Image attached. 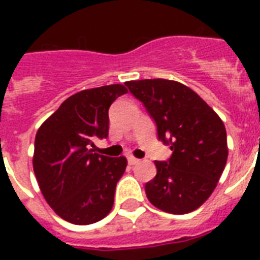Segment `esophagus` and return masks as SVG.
<instances>
[{"instance_id": "34e87169", "label": "esophagus", "mask_w": 260, "mask_h": 260, "mask_svg": "<svg viewBox=\"0 0 260 260\" xmlns=\"http://www.w3.org/2000/svg\"><path fill=\"white\" fill-rule=\"evenodd\" d=\"M139 162H140V160H139L138 158H135V156H129V158H128V163L132 165V166H134V165H138Z\"/></svg>"}]
</instances>
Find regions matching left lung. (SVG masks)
Returning a JSON list of instances; mask_svg holds the SVG:
<instances>
[{
    "label": "left lung",
    "mask_w": 260,
    "mask_h": 260,
    "mask_svg": "<svg viewBox=\"0 0 260 260\" xmlns=\"http://www.w3.org/2000/svg\"><path fill=\"white\" fill-rule=\"evenodd\" d=\"M156 122L158 138L173 151L155 160L156 175L146 183L148 201L173 214L193 212L210 197L226 158V131L218 114L183 83L170 79L125 82Z\"/></svg>",
    "instance_id": "left-lung-1"
}]
</instances>
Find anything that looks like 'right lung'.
Segmentation results:
<instances>
[{
  "instance_id": "add662e5",
  "label": "right lung",
  "mask_w": 260,
  "mask_h": 260,
  "mask_svg": "<svg viewBox=\"0 0 260 260\" xmlns=\"http://www.w3.org/2000/svg\"><path fill=\"white\" fill-rule=\"evenodd\" d=\"M124 85L86 89L69 97L38 129L34 171L47 204L63 220L87 225L109 214L125 156L109 158L89 150L108 136L112 102Z\"/></svg>"
}]
</instances>
